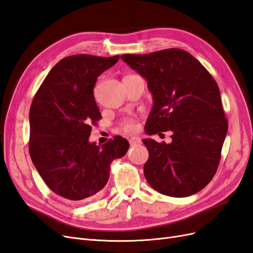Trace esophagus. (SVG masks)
<instances>
[{
  "instance_id": "obj_1",
  "label": "esophagus",
  "mask_w": 253,
  "mask_h": 253,
  "mask_svg": "<svg viewBox=\"0 0 253 253\" xmlns=\"http://www.w3.org/2000/svg\"><path fill=\"white\" fill-rule=\"evenodd\" d=\"M129 143L131 146H134V145H140L142 143V141L138 136H131L129 138Z\"/></svg>"
}]
</instances>
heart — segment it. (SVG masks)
<instances>
[{"label":"heart","instance_id":"b5f03b06","mask_svg":"<svg viewBox=\"0 0 253 253\" xmlns=\"http://www.w3.org/2000/svg\"><path fill=\"white\" fill-rule=\"evenodd\" d=\"M122 127H123V129L125 130V131L127 132H130V131H133V130H135L136 128V125L133 121L131 120H126L123 122V124H122Z\"/></svg>","mask_w":253,"mask_h":253}]
</instances>
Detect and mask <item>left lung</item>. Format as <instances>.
I'll list each match as a JSON object with an SVG mask.
<instances>
[{"mask_svg":"<svg viewBox=\"0 0 253 253\" xmlns=\"http://www.w3.org/2000/svg\"><path fill=\"white\" fill-rule=\"evenodd\" d=\"M121 59L147 81L152 94L146 133L172 132L170 144L143 140L149 152L146 181L173 198L199 192L216 172L228 130L214 79L194 56L177 48Z\"/></svg>","mask_w":253,"mask_h":253,"instance_id":"8db88e82","label":"left lung"}]
</instances>
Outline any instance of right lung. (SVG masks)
I'll use <instances>...</instances> for the list:
<instances>
[{"label":"right lung","mask_w":253,"mask_h":253,"mask_svg":"<svg viewBox=\"0 0 253 253\" xmlns=\"http://www.w3.org/2000/svg\"><path fill=\"white\" fill-rule=\"evenodd\" d=\"M120 55L76 54L56 63L40 86L29 111V153L50 190L69 203H84L102 193L113 160L129 143L116 136L102 146L89 142L91 125L102 119L95 103L96 79Z\"/></svg>","instance_id":"add662e5"}]
</instances>
